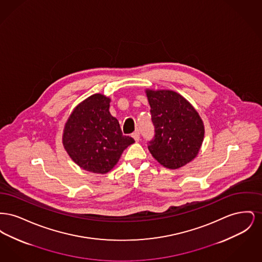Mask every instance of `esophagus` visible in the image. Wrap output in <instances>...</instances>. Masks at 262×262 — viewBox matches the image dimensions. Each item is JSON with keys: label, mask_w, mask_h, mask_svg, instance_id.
<instances>
[{"label": "esophagus", "mask_w": 262, "mask_h": 262, "mask_svg": "<svg viewBox=\"0 0 262 262\" xmlns=\"http://www.w3.org/2000/svg\"><path fill=\"white\" fill-rule=\"evenodd\" d=\"M132 137L135 138V140H136V141H138V140H139V138H140V134H139V132H138V130H137V132H135V133L132 135Z\"/></svg>", "instance_id": "34e87169"}]
</instances>
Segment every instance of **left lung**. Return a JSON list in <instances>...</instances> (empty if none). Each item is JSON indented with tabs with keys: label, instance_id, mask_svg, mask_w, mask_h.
I'll use <instances>...</instances> for the list:
<instances>
[{
	"label": "left lung",
	"instance_id": "obj_1",
	"mask_svg": "<svg viewBox=\"0 0 262 262\" xmlns=\"http://www.w3.org/2000/svg\"><path fill=\"white\" fill-rule=\"evenodd\" d=\"M154 137L148 141L152 156L166 168L178 169L199 153L204 137L200 115L172 90H147Z\"/></svg>",
	"mask_w": 262,
	"mask_h": 262
}]
</instances>
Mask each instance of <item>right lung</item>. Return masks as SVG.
Masks as SVG:
<instances>
[{
	"instance_id": "right-lung-1",
	"label": "right lung",
	"mask_w": 262,
	"mask_h": 262,
	"mask_svg": "<svg viewBox=\"0 0 262 262\" xmlns=\"http://www.w3.org/2000/svg\"><path fill=\"white\" fill-rule=\"evenodd\" d=\"M110 99L94 94L81 102L64 126L63 146L80 168L98 174L109 172L135 139L124 136L109 112Z\"/></svg>"
}]
</instances>
